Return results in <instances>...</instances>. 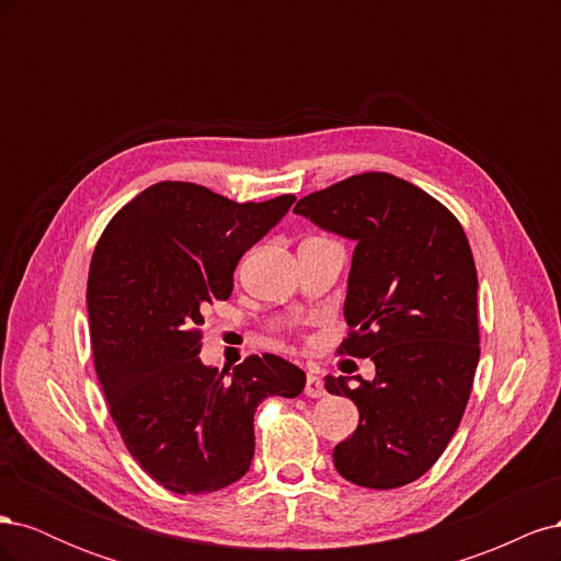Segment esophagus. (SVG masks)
Listing matches in <instances>:
<instances>
[{
	"instance_id": "34e87169",
	"label": "esophagus",
	"mask_w": 561,
	"mask_h": 561,
	"mask_svg": "<svg viewBox=\"0 0 561 561\" xmlns=\"http://www.w3.org/2000/svg\"><path fill=\"white\" fill-rule=\"evenodd\" d=\"M304 393L309 398H322L325 396V383H322V379L316 375H307V388H304Z\"/></svg>"
}]
</instances>
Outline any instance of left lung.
Instances as JSON below:
<instances>
[{
	"instance_id": "1",
	"label": "left lung",
	"mask_w": 561,
	"mask_h": 561,
	"mask_svg": "<svg viewBox=\"0 0 561 561\" xmlns=\"http://www.w3.org/2000/svg\"><path fill=\"white\" fill-rule=\"evenodd\" d=\"M295 213L355 243L339 353L369 358L371 381L325 377L360 412L334 447L342 478L396 489L428 472L466 412L480 360L478 271L458 219L412 182L363 173L299 198Z\"/></svg>"
}]
</instances>
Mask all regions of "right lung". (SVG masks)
Returning <instances> with one entry per match:
<instances>
[{
	"mask_svg": "<svg viewBox=\"0 0 561 561\" xmlns=\"http://www.w3.org/2000/svg\"><path fill=\"white\" fill-rule=\"evenodd\" d=\"M293 203V194L236 203L201 184L159 182L126 203L95 245L87 304L98 379L130 456L175 494L241 480L257 404L297 398L307 383L271 353L233 371L198 358L203 313L229 299L236 264Z\"/></svg>",
	"mask_w": 561,
	"mask_h": 561,
	"instance_id": "right-lung-1",
	"label": "right lung"
}]
</instances>
